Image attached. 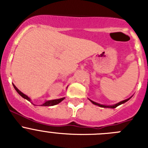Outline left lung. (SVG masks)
<instances>
[{"mask_svg": "<svg viewBox=\"0 0 148 148\" xmlns=\"http://www.w3.org/2000/svg\"><path fill=\"white\" fill-rule=\"evenodd\" d=\"M131 97H132V96H131ZM131 97L129 98V99H125V100H124V101H120V102L117 103V104H113V105H104V104H99V103H97V102H95V101H92V100H90V99H88L90 101H91V102L92 103V104H95V105L99 106V107H101V108H112V109H113V108H116V107H118V106H119V105H121V104H124V103L127 102V101L128 100H130V99H131Z\"/></svg>", "mask_w": 148, "mask_h": 148, "instance_id": "obj_1", "label": "left lung"}]
</instances>
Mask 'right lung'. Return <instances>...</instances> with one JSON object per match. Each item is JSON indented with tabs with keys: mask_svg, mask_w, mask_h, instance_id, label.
Returning a JSON list of instances; mask_svg holds the SVG:
<instances>
[{
	"mask_svg": "<svg viewBox=\"0 0 148 148\" xmlns=\"http://www.w3.org/2000/svg\"><path fill=\"white\" fill-rule=\"evenodd\" d=\"M13 84V87H14V88H15V90H16L17 92H18V93L19 94V95L21 96V97H23V99H27V101H31V99H30L29 96H27V95H25L24 93H23V92H21V91H20V90H18V88H17L16 87H15V85L14 84ZM66 89H67V87H66ZM65 99V97H63V98H61V99H53V100H48V101H45V102L44 103V104H40V106H53V105H56V104H59L60 102H61L64 99Z\"/></svg>",
	"mask_w": 148,
	"mask_h": 148,
	"instance_id": "right-lung-1",
	"label": "right lung"
}]
</instances>
